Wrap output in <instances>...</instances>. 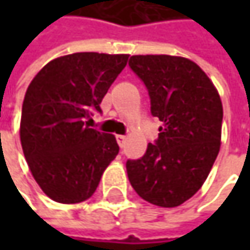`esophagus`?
I'll list each match as a JSON object with an SVG mask.
<instances>
[{"instance_id": "1", "label": "esophagus", "mask_w": 250, "mask_h": 250, "mask_svg": "<svg viewBox=\"0 0 250 250\" xmlns=\"http://www.w3.org/2000/svg\"><path fill=\"white\" fill-rule=\"evenodd\" d=\"M116 139H117L119 146H120V147H123V145H125V136H123V134H117V136H116Z\"/></svg>"}]
</instances>
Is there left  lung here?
I'll use <instances>...</instances> for the list:
<instances>
[{"label": "left lung", "mask_w": 250, "mask_h": 250, "mask_svg": "<svg viewBox=\"0 0 250 250\" xmlns=\"http://www.w3.org/2000/svg\"><path fill=\"white\" fill-rule=\"evenodd\" d=\"M128 66L147 89L152 116L162 122L146 153L125 162L128 181L155 206H181L201 188L219 155V92L204 71L185 58L137 55Z\"/></svg>", "instance_id": "1"}]
</instances>
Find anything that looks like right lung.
Wrapping results in <instances>:
<instances>
[{
    "label": "right lung",
    "instance_id": "right-lung-1",
    "mask_svg": "<svg viewBox=\"0 0 250 250\" xmlns=\"http://www.w3.org/2000/svg\"><path fill=\"white\" fill-rule=\"evenodd\" d=\"M128 55L81 52L49 62L27 88L20 139L36 182L53 201L88 200L119 153L116 137L89 127Z\"/></svg>",
    "mask_w": 250,
    "mask_h": 250
}]
</instances>
